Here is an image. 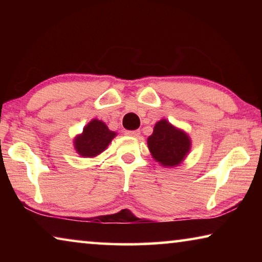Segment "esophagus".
I'll return each instance as SVG.
<instances>
[{
    "label": "esophagus",
    "mask_w": 262,
    "mask_h": 262,
    "mask_svg": "<svg viewBox=\"0 0 262 262\" xmlns=\"http://www.w3.org/2000/svg\"><path fill=\"white\" fill-rule=\"evenodd\" d=\"M125 134L127 136H132V137H139L140 134H141V132L140 130H126Z\"/></svg>",
    "instance_id": "1"
}]
</instances>
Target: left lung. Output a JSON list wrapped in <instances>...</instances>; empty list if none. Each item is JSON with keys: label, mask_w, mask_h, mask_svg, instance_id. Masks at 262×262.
<instances>
[{"label": "left lung", "mask_w": 262, "mask_h": 262, "mask_svg": "<svg viewBox=\"0 0 262 262\" xmlns=\"http://www.w3.org/2000/svg\"><path fill=\"white\" fill-rule=\"evenodd\" d=\"M148 148L152 158L164 167H176L187 157L192 140L185 130L162 119L148 137Z\"/></svg>", "instance_id": "1"}]
</instances>
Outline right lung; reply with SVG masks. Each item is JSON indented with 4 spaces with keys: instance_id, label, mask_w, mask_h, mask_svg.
<instances>
[{
    "instance_id": "right-lung-1",
    "label": "right lung",
    "mask_w": 262,
    "mask_h": 262,
    "mask_svg": "<svg viewBox=\"0 0 262 262\" xmlns=\"http://www.w3.org/2000/svg\"><path fill=\"white\" fill-rule=\"evenodd\" d=\"M117 133L110 130L104 121L92 119L81 134L75 136L74 148L81 157L94 158L105 151Z\"/></svg>"
}]
</instances>
